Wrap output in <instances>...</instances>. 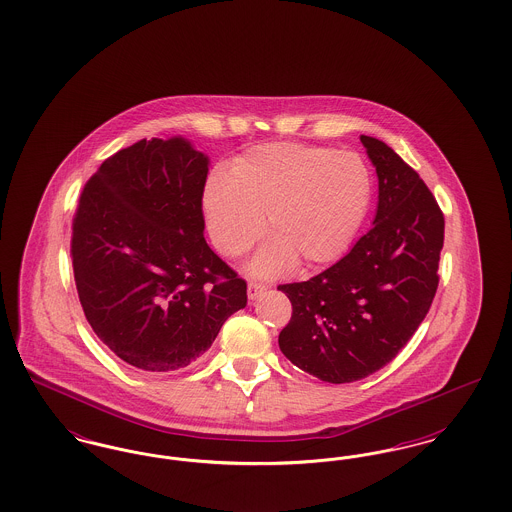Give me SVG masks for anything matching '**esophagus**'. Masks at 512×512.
Here are the masks:
<instances>
[{
  "mask_svg": "<svg viewBox=\"0 0 512 512\" xmlns=\"http://www.w3.org/2000/svg\"><path fill=\"white\" fill-rule=\"evenodd\" d=\"M265 290H267V284H263V282H249V286H247V297L253 301V299H257Z\"/></svg>",
  "mask_w": 512,
  "mask_h": 512,
  "instance_id": "1",
  "label": "esophagus"
}]
</instances>
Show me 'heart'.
<instances>
[{
	"instance_id": "1",
	"label": "heart",
	"mask_w": 512,
	"mask_h": 512,
	"mask_svg": "<svg viewBox=\"0 0 512 512\" xmlns=\"http://www.w3.org/2000/svg\"><path fill=\"white\" fill-rule=\"evenodd\" d=\"M368 203L370 176L355 153L301 144L251 147L230 174L213 172L203 190L211 240L226 257L259 240L265 215L270 244L253 261L259 274L332 263L357 234Z\"/></svg>"
}]
</instances>
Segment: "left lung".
Segmentation results:
<instances>
[{"mask_svg":"<svg viewBox=\"0 0 512 512\" xmlns=\"http://www.w3.org/2000/svg\"><path fill=\"white\" fill-rule=\"evenodd\" d=\"M361 142L378 174L374 226L336 265L278 286L292 301L282 353L330 384L361 380L395 359L438 290L445 220L436 197L390 146Z\"/></svg>","mask_w":512,"mask_h":512,"instance_id":"1","label":"left lung"}]
</instances>
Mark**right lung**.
Here are the masks:
<instances>
[{
    "label": "right lung",
    "mask_w": 512,
    "mask_h": 512,
    "mask_svg": "<svg viewBox=\"0 0 512 512\" xmlns=\"http://www.w3.org/2000/svg\"><path fill=\"white\" fill-rule=\"evenodd\" d=\"M209 159L184 138L140 140L101 163L73 219L74 282L92 330L126 365L194 363L247 284L207 245Z\"/></svg>",
    "instance_id": "right-lung-1"
}]
</instances>
